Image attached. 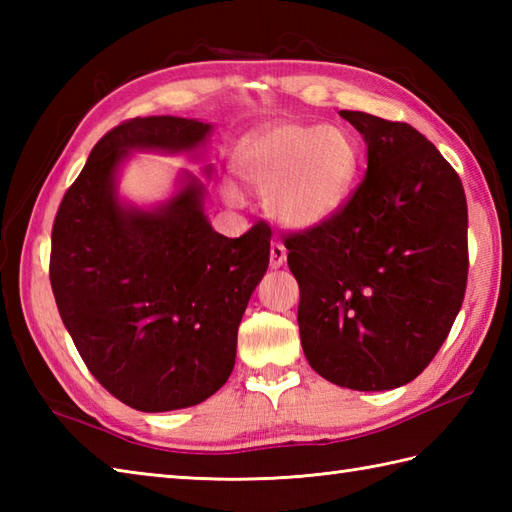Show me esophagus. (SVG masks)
I'll list each match as a JSON object with an SVG mask.
<instances>
[{
  "label": "esophagus",
  "mask_w": 512,
  "mask_h": 512,
  "mask_svg": "<svg viewBox=\"0 0 512 512\" xmlns=\"http://www.w3.org/2000/svg\"><path fill=\"white\" fill-rule=\"evenodd\" d=\"M286 255H288L286 246L281 242H273V246H270V266H273V268L284 266Z\"/></svg>",
  "instance_id": "esophagus-1"
}]
</instances>
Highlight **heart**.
Masks as SVG:
<instances>
[{
	"label": "heart",
	"instance_id": "heart-1",
	"mask_svg": "<svg viewBox=\"0 0 512 512\" xmlns=\"http://www.w3.org/2000/svg\"><path fill=\"white\" fill-rule=\"evenodd\" d=\"M361 149L352 132L334 125L279 123L250 134L235 160L237 176L266 191L273 220L314 226L339 211L356 180Z\"/></svg>",
	"mask_w": 512,
	"mask_h": 512
}]
</instances>
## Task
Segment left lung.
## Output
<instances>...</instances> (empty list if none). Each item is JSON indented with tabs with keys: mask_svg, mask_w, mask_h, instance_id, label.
Masks as SVG:
<instances>
[{
	"mask_svg": "<svg viewBox=\"0 0 512 512\" xmlns=\"http://www.w3.org/2000/svg\"><path fill=\"white\" fill-rule=\"evenodd\" d=\"M341 116L367 143L365 178L284 244L310 367L339 387L383 391L422 374L447 341L469 277V211L458 171L418 129Z\"/></svg>",
	"mask_w": 512,
	"mask_h": 512,
	"instance_id": "obj_1",
	"label": "left lung"
}]
</instances>
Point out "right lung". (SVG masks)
<instances>
[{"label":"right lung","mask_w":512,"mask_h":512,"mask_svg":"<svg viewBox=\"0 0 512 512\" xmlns=\"http://www.w3.org/2000/svg\"><path fill=\"white\" fill-rule=\"evenodd\" d=\"M211 125L176 116L110 129L65 191L52 224L50 284L90 374L125 405H198L235 365L237 328L270 255V226L215 233L191 180L158 211L123 209L114 171L127 149L191 151Z\"/></svg>","instance_id":"add662e5"}]
</instances>
